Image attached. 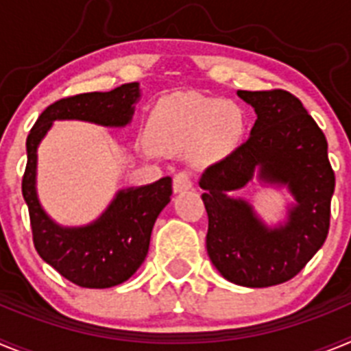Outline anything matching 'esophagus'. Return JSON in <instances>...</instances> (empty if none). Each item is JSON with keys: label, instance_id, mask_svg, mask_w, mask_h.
I'll use <instances>...</instances> for the list:
<instances>
[{"label": "esophagus", "instance_id": "1", "mask_svg": "<svg viewBox=\"0 0 351 351\" xmlns=\"http://www.w3.org/2000/svg\"><path fill=\"white\" fill-rule=\"evenodd\" d=\"M191 186H193V181H191V176L188 172H178L173 176V191L176 193H181L184 190H190Z\"/></svg>", "mask_w": 351, "mask_h": 351}]
</instances>
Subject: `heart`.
<instances>
[{"instance_id":"heart-1","label":"heart","mask_w":351,"mask_h":351,"mask_svg":"<svg viewBox=\"0 0 351 351\" xmlns=\"http://www.w3.org/2000/svg\"><path fill=\"white\" fill-rule=\"evenodd\" d=\"M153 137L167 149H191L200 144L204 156L219 158L237 145L241 116L223 100H169L154 112Z\"/></svg>"}]
</instances>
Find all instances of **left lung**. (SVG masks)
Here are the masks:
<instances>
[{
  "mask_svg": "<svg viewBox=\"0 0 351 351\" xmlns=\"http://www.w3.org/2000/svg\"><path fill=\"white\" fill-rule=\"evenodd\" d=\"M255 108L251 135L200 178L209 218L207 253L225 280L265 288L299 274L324 246L336 176L327 138L299 98L283 89L237 91ZM256 177L287 185L296 198L287 221L267 227L243 199L230 197Z\"/></svg>",
  "mask_w": 351,
  "mask_h": 351,
  "instance_id": "1",
  "label": "left lung"
}]
</instances>
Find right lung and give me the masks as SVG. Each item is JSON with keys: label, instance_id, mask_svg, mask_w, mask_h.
<instances>
[{"label": "right lung", "instance_id": "add662e5", "mask_svg": "<svg viewBox=\"0 0 351 351\" xmlns=\"http://www.w3.org/2000/svg\"><path fill=\"white\" fill-rule=\"evenodd\" d=\"M141 98L137 82L107 93H84L49 105L26 141L27 165L23 197L29 209L33 244L43 262L82 288H110L130 280L147 256L154 221L170 202L172 179L117 191L100 218L86 226H61L40 206L36 195V151L52 123L79 119L101 126H126Z\"/></svg>", "mask_w": 351, "mask_h": 351}]
</instances>
